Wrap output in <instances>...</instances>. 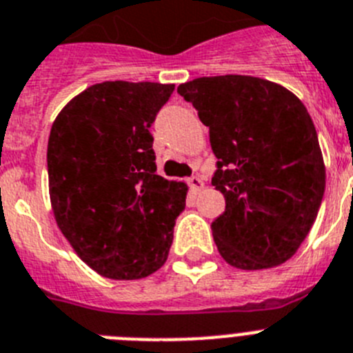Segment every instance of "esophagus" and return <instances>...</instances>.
Returning a JSON list of instances; mask_svg holds the SVG:
<instances>
[{"label":"esophagus","instance_id":"1","mask_svg":"<svg viewBox=\"0 0 353 353\" xmlns=\"http://www.w3.org/2000/svg\"><path fill=\"white\" fill-rule=\"evenodd\" d=\"M188 185H190V188L194 190V192H199V190H202L204 183H202V179L199 176H192L188 179Z\"/></svg>","mask_w":353,"mask_h":353}]
</instances>
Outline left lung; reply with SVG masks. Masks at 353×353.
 <instances>
[{
	"instance_id": "8db88e82",
	"label": "left lung",
	"mask_w": 353,
	"mask_h": 353,
	"mask_svg": "<svg viewBox=\"0 0 353 353\" xmlns=\"http://www.w3.org/2000/svg\"><path fill=\"white\" fill-rule=\"evenodd\" d=\"M210 128L211 185L225 211L211 223L220 256L241 270L283 265L316 220L325 165L307 108L288 88L254 76L197 78L177 87Z\"/></svg>"
}]
</instances>
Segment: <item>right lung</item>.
Returning <instances> with one entry per match:
<instances>
[{
    "label": "right lung",
    "mask_w": 353,
    "mask_h": 353,
    "mask_svg": "<svg viewBox=\"0 0 353 353\" xmlns=\"http://www.w3.org/2000/svg\"><path fill=\"white\" fill-rule=\"evenodd\" d=\"M174 85L103 81L70 99L48 140L58 228L103 277L134 281L167 261L185 183L156 174L151 124Z\"/></svg>",
    "instance_id": "1"
}]
</instances>
